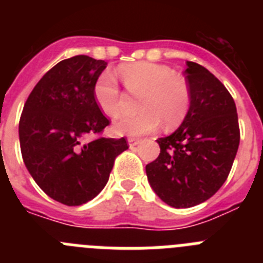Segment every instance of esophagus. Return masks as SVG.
Returning <instances> with one entry per match:
<instances>
[{
    "mask_svg": "<svg viewBox=\"0 0 263 263\" xmlns=\"http://www.w3.org/2000/svg\"><path fill=\"white\" fill-rule=\"evenodd\" d=\"M127 142H129L130 148H134L137 145H138L139 142H141V141H139L138 138H134V137H130V138L127 139Z\"/></svg>",
    "mask_w": 263,
    "mask_h": 263,
    "instance_id": "esophagus-1",
    "label": "esophagus"
}]
</instances>
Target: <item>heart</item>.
<instances>
[{
    "label": "heart",
    "mask_w": 263,
    "mask_h": 263,
    "mask_svg": "<svg viewBox=\"0 0 263 263\" xmlns=\"http://www.w3.org/2000/svg\"><path fill=\"white\" fill-rule=\"evenodd\" d=\"M118 75L130 93H141L134 116H121L115 122V132L125 136L152 133L163 121L166 127L179 125L191 105L190 85L170 67L150 62L124 64ZM93 97L105 115L115 117L121 109V90L110 72H103L93 85Z\"/></svg>",
    "instance_id": "b5f03b06"
}]
</instances>
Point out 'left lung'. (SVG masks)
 <instances>
[{"label": "left lung", "mask_w": 263, "mask_h": 263, "mask_svg": "<svg viewBox=\"0 0 263 263\" xmlns=\"http://www.w3.org/2000/svg\"><path fill=\"white\" fill-rule=\"evenodd\" d=\"M185 66L190 110L176 132L157 139L159 155L146 166L154 192L174 208H190L212 197L231 173L240 145L233 97L203 66Z\"/></svg>", "instance_id": "1"}]
</instances>
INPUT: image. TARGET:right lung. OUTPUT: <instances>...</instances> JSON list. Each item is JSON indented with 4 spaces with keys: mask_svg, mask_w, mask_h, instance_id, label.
Returning <instances> with one entry per match:
<instances>
[{
    "mask_svg": "<svg viewBox=\"0 0 263 263\" xmlns=\"http://www.w3.org/2000/svg\"><path fill=\"white\" fill-rule=\"evenodd\" d=\"M108 63L76 55L53 66L27 97L20 120L23 162L53 200L81 205L108 183L127 146L101 137L110 121L95 101L93 85Z\"/></svg>",
    "mask_w": 263,
    "mask_h": 263,
    "instance_id": "obj_1",
    "label": "right lung"
}]
</instances>
